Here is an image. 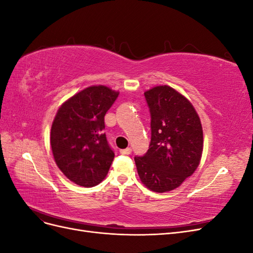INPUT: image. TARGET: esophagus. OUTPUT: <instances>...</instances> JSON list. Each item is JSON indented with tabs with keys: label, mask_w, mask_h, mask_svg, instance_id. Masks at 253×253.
Wrapping results in <instances>:
<instances>
[{
	"label": "esophagus",
	"mask_w": 253,
	"mask_h": 253,
	"mask_svg": "<svg viewBox=\"0 0 253 253\" xmlns=\"http://www.w3.org/2000/svg\"><path fill=\"white\" fill-rule=\"evenodd\" d=\"M120 153H121V154H125V155H129L132 153V149L126 148V149H124V150H120Z\"/></svg>",
	"instance_id": "1"
}]
</instances>
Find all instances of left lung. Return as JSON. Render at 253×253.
I'll list each match as a JSON object with an SVG mask.
<instances>
[{"instance_id": "obj_1", "label": "left lung", "mask_w": 253, "mask_h": 253, "mask_svg": "<svg viewBox=\"0 0 253 253\" xmlns=\"http://www.w3.org/2000/svg\"><path fill=\"white\" fill-rule=\"evenodd\" d=\"M151 113V142L142 157H135L143 185L157 193L178 188L200 166L204 135L194 106L169 85L144 91Z\"/></svg>"}]
</instances>
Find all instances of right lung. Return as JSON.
I'll use <instances>...</instances> for the list:
<instances>
[{
  "instance_id": "obj_1",
  "label": "right lung",
  "mask_w": 253,
  "mask_h": 253,
  "mask_svg": "<svg viewBox=\"0 0 253 253\" xmlns=\"http://www.w3.org/2000/svg\"><path fill=\"white\" fill-rule=\"evenodd\" d=\"M119 91L105 85L80 90L60 106L50 129L53 159L76 185L90 188L100 183L114 159L103 133L104 116Z\"/></svg>"
}]
</instances>
